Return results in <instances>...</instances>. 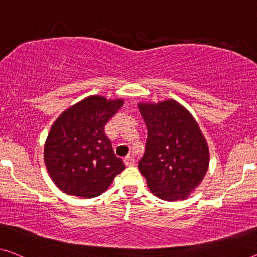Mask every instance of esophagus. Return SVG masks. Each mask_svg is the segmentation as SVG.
<instances>
[{
	"label": "esophagus",
	"mask_w": 257,
	"mask_h": 257,
	"mask_svg": "<svg viewBox=\"0 0 257 257\" xmlns=\"http://www.w3.org/2000/svg\"><path fill=\"white\" fill-rule=\"evenodd\" d=\"M124 164L127 166H133L134 164H135V159H134V156L132 155H128L127 157H124Z\"/></svg>",
	"instance_id": "esophagus-1"
}]
</instances>
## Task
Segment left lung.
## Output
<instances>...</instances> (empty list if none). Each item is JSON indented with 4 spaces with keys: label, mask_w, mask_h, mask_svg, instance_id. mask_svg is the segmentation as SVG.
Here are the masks:
<instances>
[{
    "label": "left lung",
    "mask_w": 257,
    "mask_h": 257,
    "mask_svg": "<svg viewBox=\"0 0 257 257\" xmlns=\"http://www.w3.org/2000/svg\"><path fill=\"white\" fill-rule=\"evenodd\" d=\"M137 106L148 128L139 170L149 189L164 201L186 200L209 168V147L200 125L174 99Z\"/></svg>",
    "instance_id": "left-lung-1"
}]
</instances>
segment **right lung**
<instances>
[{
  "instance_id": "right-lung-1",
  "label": "right lung",
  "mask_w": 257,
  "mask_h": 257,
  "mask_svg": "<svg viewBox=\"0 0 257 257\" xmlns=\"http://www.w3.org/2000/svg\"><path fill=\"white\" fill-rule=\"evenodd\" d=\"M123 104V99L90 95L56 118L45 142L44 160L61 191L82 198L97 197L124 170L104 130Z\"/></svg>"
}]
</instances>
